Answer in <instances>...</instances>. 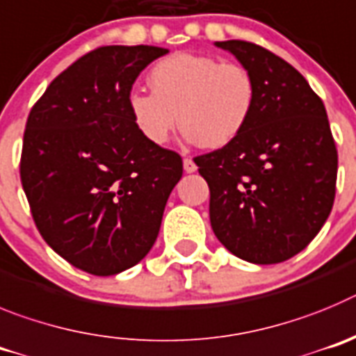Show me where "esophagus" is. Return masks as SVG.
<instances>
[{
    "mask_svg": "<svg viewBox=\"0 0 356 356\" xmlns=\"http://www.w3.org/2000/svg\"><path fill=\"white\" fill-rule=\"evenodd\" d=\"M182 166H184V172H188V174H193L197 170V165H195V161L191 158H184Z\"/></svg>",
    "mask_w": 356,
    "mask_h": 356,
    "instance_id": "obj_1",
    "label": "esophagus"
}]
</instances>
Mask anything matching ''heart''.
Instances as JSON below:
<instances>
[{"instance_id":"heart-1","label":"heart","mask_w":356,"mask_h":356,"mask_svg":"<svg viewBox=\"0 0 356 356\" xmlns=\"http://www.w3.org/2000/svg\"><path fill=\"white\" fill-rule=\"evenodd\" d=\"M152 92L133 90L127 108L136 129L152 145H165L175 124L188 142L220 149L248 126L257 101L254 76L239 63L177 53L149 72Z\"/></svg>"}]
</instances>
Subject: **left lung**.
I'll list each match as a JSON object with an SVG mask.
<instances>
[{
    "label": "left lung",
    "mask_w": 356,
    "mask_h": 356,
    "mask_svg": "<svg viewBox=\"0 0 356 356\" xmlns=\"http://www.w3.org/2000/svg\"><path fill=\"white\" fill-rule=\"evenodd\" d=\"M254 76L248 126L195 158L211 191L209 218L229 252L277 264L302 252L334 207L337 147L319 95L293 65L246 40L216 42Z\"/></svg>",
    "instance_id": "left-lung-1"
}]
</instances>
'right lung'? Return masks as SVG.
<instances>
[{"instance_id":"add662e5","label":"right lung","mask_w":356,"mask_h":356,"mask_svg":"<svg viewBox=\"0 0 356 356\" xmlns=\"http://www.w3.org/2000/svg\"><path fill=\"white\" fill-rule=\"evenodd\" d=\"M168 53L102 46L51 81L28 115L21 182L44 241L97 277L138 264L182 177L177 152L142 136L127 108L138 74Z\"/></svg>"}]
</instances>
